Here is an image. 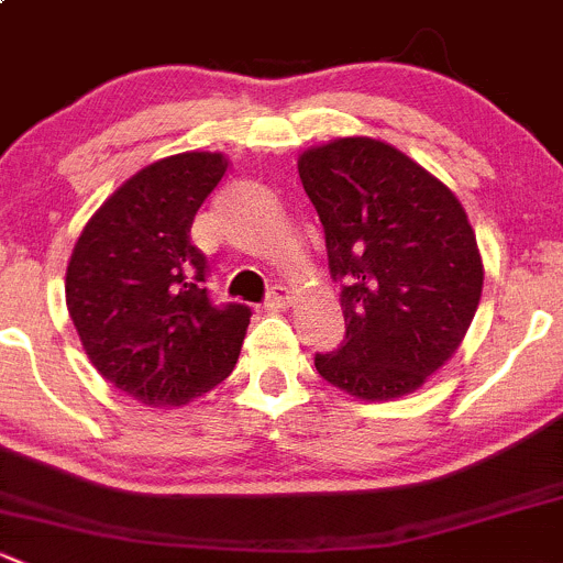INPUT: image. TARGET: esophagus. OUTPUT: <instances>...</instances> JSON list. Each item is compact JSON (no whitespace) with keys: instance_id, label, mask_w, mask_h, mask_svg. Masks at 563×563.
I'll use <instances>...</instances> for the list:
<instances>
[{"instance_id":"obj_1","label":"esophagus","mask_w":563,"mask_h":563,"mask_svg":"<svg viewBox=\"0 0 563 563\" xmlns=\"http://www.w3.org/2000/svg\"><path fill=\"white\" fill-rule=\"evenodd\" d=\"M288 301H291V288L275 286L269 294H266L264 307L266 310H283V307H288Z\"/></svg>"}]
</instances>
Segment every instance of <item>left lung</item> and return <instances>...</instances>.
Masks as SVG:
<instances>
[{"label":"left lung","instance_id":"left-lung-1","mask_svg":"<svg viewBox=\"0 0 563 563\" xmlns=\"http://www.w3.org/2000/svg\"><path fill=\"white\" fill-rule=\"evenodd\" d=\"M340 283L345 340L316 353L331 386L369 401L421 388L459 351L483 294L466 212L394 145L340 137L299 156Z\"/></svg>","mask_w":563,"mask_h":563}]
</instances>
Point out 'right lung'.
<instances>
[{
  "label": "right lung",
  "mask_w": 563,
  "mask_h": 563,
  "mask_svg": "<svg viewBox=\"0 0 563 563\" xmlns=\"http://www.w3.org/2000/svg\"><path fill=\"white\" fill-rule=\"evenodd\" d=\"M221 153H177L129 177L86 223L67 266V310L99 375L147 407H180L227 380L251 307L212 305L197 210Z\"/></svg>",
  "instance_id": "1"
}]
</instances>
